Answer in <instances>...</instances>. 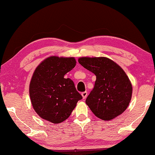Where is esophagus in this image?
<instances>
[{"label": "esophagus", "mask_w": 155, "mask_h": 155, "mask_svg": "<svg viewBox=\"0 0 155 155\" xmlns=\"http://www.w3.org/2000/svg\"><path fill=\"white\" fill-rule=\"evenodd\" d=\"M81 95L83 97V99H85V98L87 97V92L86 91L83 92L82 93H81Z\"/></svg>", "instance_id": "34e87169"}]
</instances>
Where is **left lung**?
Listing matches in <instances>:
<instances>
[{"instance_id":"left-lung-1","label":"left lung","mask_w":155,"mask_h":155,"mask_svg":"<svg viewBox=\"0 0 155 155\" xmlns=\"http://www.w3.org/2000/svg\"><path fill=\"white\" fill-rule=\"evenodd\" d=\"M78 63L96 76L94 88L85 100L94 115L108 121L122 114L132 94V85L124 70L105 57H82Z\"/></svg>"}]
</instances>
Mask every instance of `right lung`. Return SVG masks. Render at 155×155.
<instances>
[{"label": "right lung", "instance_id": "obj_1", "mask_svg": "<svg viewBox=\"0 0 155 155\" xmlns=\"http://www.w3.org/2000/svg\"><path fill=\"white\" fill-rule=\"evenodd\" d=\"M74 58L51 56L35 70L29 87L35 112L42 119L58 124L68 119L83 98L73 81L64 75L76 65Z\"/></svg>", "mask_w": 155, "mask_h": 155}]
</instances>
